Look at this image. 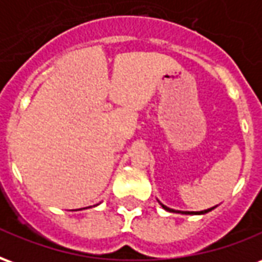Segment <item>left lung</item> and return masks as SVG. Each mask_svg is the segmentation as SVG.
<instances>
[{
    "instance_id": "8db88e82",
    "label": "left lung",
    "mask_w": 262,
    "mask_h": 262,
    "mask_svg": "<svg viewBox=\"0 0 262 262\" xmlns=\"http://www.w3.org/2000/svg\"><path fill=\"white\" fill-rule=\"evenodd\" d=\"M161 206H163L165 210H168V212H176V213H182V214H203V213H208V212H210L212 209L216 208V206H213V208L206 209V210H201V212H184V210H174V209L167 208V206H165V205H163V203H161Z\"/></svg>"
}]
</instances>
